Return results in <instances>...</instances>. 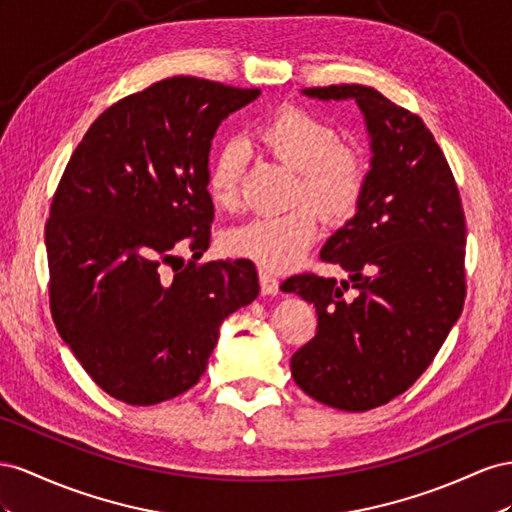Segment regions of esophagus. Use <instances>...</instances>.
I'll use <instances>...</instances> for the list:
<instances>
[{
    "label": "esophagus",
    "instance_id": "esophagus-1",
    "mask_svg": "<svg viewBox=\"0 0 512 512\" xmlns=\"http://www.w3.org/2000/svg\"><path fill=\"white\" fill-rule=\"evenodd\" d=\"M259 287H261V294L274 296L279 294V279H276V276L270 274L268 270H259Z\"/></svg>",
    "mask_w": 512,
    "mask_h": 512
}]
</instances>
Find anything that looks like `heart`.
<instances>
[{
	"instance_id": "heart-1",
	"label": "heart",
	"mask_w": 512,
	"mask_h": 512,
	"mask_svg": "<svg viewBox=\"0 0 512 512\" xmlns=\"http://www.w3.org/2000/svg\"><path fill=\"white\" fill-rule=\"evenodd\" d=\"M253 139L268 156L296 171L291 203L300 206L229 229L223 236V248L227 255L251 259L261 268L289 270L300 264L317 240L319 212L330 223H345L360 210L369 188V163L360 150L341 143L337 126L302 107H281L268 115L255 126ZM242 171L240 145H223L206 180L216 208H238ZM304 200H311L314 206Z\"/></svg>"
}]
</instances>
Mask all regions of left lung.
Returning a JSON list of instances; mask_svg holds the SVG:
<instances>
[{
  "mask_svg": "<svg viewBox=\"0 0 512 512\" xmlns=\"http://www.w3.org/2000/svg\"><path fill=\"white\" fill-rule=\"evenodd\" d=\"M304 94L356 98L373 160L360 210L321 251V261L339 264L349 281L302 272L281 285L317 313L315 337L291 356V375L319 403L367 412L427 371L463 311V203L442 148L416 113L358 83ZM349 286L354 299L344 298Z\"/></svg>",
  "mask_w": 512,
  "mask_h": 512,
  "instance_id": "obj_1",
  "label": "left lung"
}]
</instances>
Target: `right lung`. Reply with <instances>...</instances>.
Returning <instances> with one entry per match:
<instances>
[{
    "label": "right lung",
    "mask_w": 512,
    "mask_h": 512,
    "mask_svg": "<svg viewBox=\"0 0 512 512\" xmlns=\"http://www.w3.org/2000/svg\"><path fill=\"white\" fill-rule=\"evenodd\" d=\"M259 94L199 77L156 81L102 111L68 160L45 227L51 315L113 399L156 405L193 388L223 319L259 294L248 259L180 257L210 246L216 128Z\"/></svg>",
    "instance_id": "obj_1"
}]
</instances>
